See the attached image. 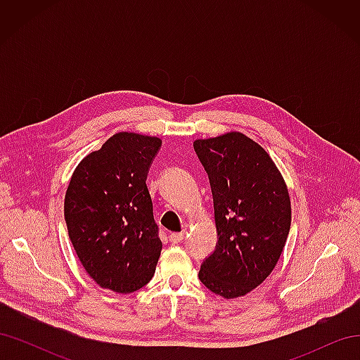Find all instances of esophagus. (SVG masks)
Segmentation results:
<instances>
[{
  "label": "esophagus",
  "instance_id": "1",
  "mask_svg": "<svg viewBox=\"0 0 360 360\" xmlns=\"http://www.w3.org/2000/svg\"><path fill=\"white\" fill-rule=\"evenodd\" d=\"M183 238H184V233H171V234H169V242L174 243V245L180 243V242L183 240Z\"/></svg>",
  "mask_w": 360,
  "mask_h": 360
}]
</instances>
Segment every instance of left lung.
<instances>
[{
    "label": "left lung",
    "instance_id": "left-lung-1",
    "mask_svg": "<svg viewBox=\"0 0 360 360\" xmlns=\"http://www.w3.org/2000/svg\"><path fill=\"white\" fill-rule=\"evenodd\" d=\"M209 174L217 246L200 279L224 299L242 297L278 264L290 225L287 183L267 151L242 132L195 139Z\"/></svg>",
    "mask_w": 360,
    "mask_h": 360
}]
</instances>
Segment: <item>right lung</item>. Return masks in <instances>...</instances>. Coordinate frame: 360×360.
I'll use <instances>...</instances> for the list:
<instances>
[{"label": "right lung", "mask_w": 360, "mask_h": 360, "mask_svg": "<svg viewBox=\"0 0 360 360\" xmlns=\"http://www.w3.org/2000/svg\"><path fill=\"white\" fill-rule=\"evenodd\" d=\"M158 136L118 132L75 168L64 217L81 264L97 285L134 292L153 278L162 242L147 172Z\"/></svg>", "instance_id": "right-lung-1"}]
</instances>
